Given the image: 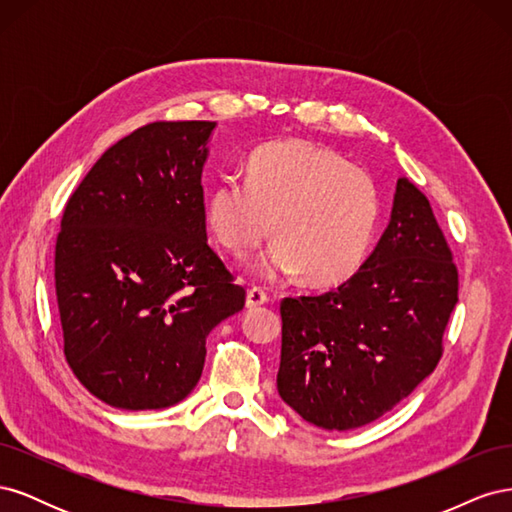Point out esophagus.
<instances>
[{
  "mask_svg": "<svg viewBox=\"0 0 512 512\" xmlns=\"http://www.w3.org/2000/svg\"><path fill=\"white\" fill-rule=\"evenodd\" d=\"M269 301V297H267V292L262 290V288H250V292H247V307L250 309H256V307H260V305H265Z\"/></svg>",
  "mask_w": 512,
  "mask_h": 512,
  "instance_id": "34e87169",
  "label": "esophagus"
}]
</instances>
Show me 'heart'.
Returning <instances> with one entry per match:
<instances>
[{"label":"heart","mask_w":512,"mask_h":512,"mask_svg":"<svg viewBox=\"0 0 512 512\" xmlns=\"http://www.w3.org/2000/svg\"><path fill=\"white\" fill-rule=\"evenodd\" d=\"M207 224L226 250L245 258L277 239L256 273L280 280L305 273L314 286L348 280L376 237L380 196L367 170L309 141L260 147L245 179L226 177L207 194Z\"/></svg>","instance_id":"obj_1"}]
</instances>
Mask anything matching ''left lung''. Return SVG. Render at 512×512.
Masks as SVG:
<instances>
[{
  "label": "left lung",
  "instance_id": "left-lung-1",
  "mask_svg": "<svg viewBox=\"0 0 512 512\" xmlns=\"http://www.w3.org/2000/svg\"><path fill=\"white\" fill-rule=\"evenodd\" d=\"M455 303L451 250L425 194L401 177L389 226L359 271L282 301L277 393L329 431L376 421L436 369Z\"/></svg>",
  "mask_w": 512,
  "mask_h": 512
}]
</instances>
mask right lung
<instances>
[{
	"mask_svg": "<svg viewBox=\"0 0 512 512\" xmlns=\"http://www.w3.org/2000/svg\"><path fill=\"white\" fill-rule=\"evenodd\" d=\"M215 121H160L121 138L68 200L55 247L64 352L119 410H162L203 374L207 335L245 290L207 243L200 177Z\"/></svg>",
	"mask_w": 512,
	"mask_h": 512,
	"instance_id": "right-lung-1",
	"label": "right lung"
}]
</instances>
